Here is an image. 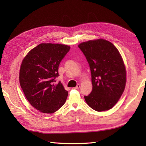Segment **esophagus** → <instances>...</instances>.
Masks as SVG:
<instances>
[{"label": "esophagus", "instance_id": "esophagus-1", "mask_svg": "<svg viewBox=\"0 0 146 146\" xmlns=\"http://www.w3.org/2000/svg\"><path fill=\"white\" fill-rule=\"evenodd\" d=\"M80 85H77L76 87L73 88V89H74V90H78L79 88H80Z\"/></svg>", "mask_w": 146, "mask_h": 146}]
</instances>
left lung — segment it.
<instances>
[{"label": "left lung", "instance_id": "left-lung-1", "mask_svg": "<svg viewBox=\"0 0 146 146\" xmlns=\"http://www.w3.org/2000/svg\"><path fill=\"white\" fill-rule=\"evenodd\" d=\"M90 65L92 90L84 96L97 111L113 108L125 89L126 70L120 53L111 42L103 39L90 40L78 46Z\"/></svg>", "mask_w": 146, "mask_h": 146}]
</instances>
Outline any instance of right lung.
Wrapping results in <instances>:
<instances>
[{"mask_svg": "<svg viewBox=\"0 0 146 146\" xmlns=\"http://www.w3.org/2000/svg\"><path fill=\"white\" fill-rule=\"evenodd\" d=\"M70 50L60 44L42 43L31 50L22 62L19 82L25 98L34 108L44 113H53L66 102L68 92L60 82L58 66Z\"/></svg>", "mask_w": 146, "mask_h": 146, "instance_id": "add662e5", "label": "right lung"}]
</instances>
